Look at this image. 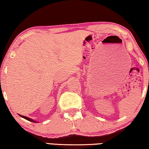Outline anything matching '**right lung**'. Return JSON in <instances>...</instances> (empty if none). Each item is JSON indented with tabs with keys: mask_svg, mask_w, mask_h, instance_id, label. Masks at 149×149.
I'll return each instance as SVG.
<instances>
[{
	"mask_svg": "<svg viewBox=\"0 0 149 149\" xmlns=\"http://www.w3.org/2000/svg\"><path fill=\"white\" fill-rule=\"evenodd\" d=\"M19 116H21L22 118H24V119H26V120H28V121H29V122H35V123H37L36 122H35V121H34V120H31V118H27V117H26V116H22V115H19Z\"/></svg>",
	"mask_w": 149,
	"mask_h": 149,
	"instance_id": "1",
	"label": "right lung"
}]
</instances>
